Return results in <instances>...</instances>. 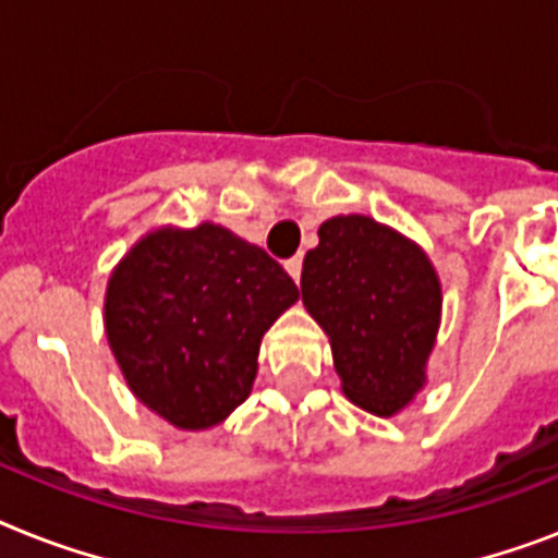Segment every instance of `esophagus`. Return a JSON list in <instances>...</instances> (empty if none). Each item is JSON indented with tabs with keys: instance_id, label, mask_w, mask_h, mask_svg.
<instances>
[{
	"instance_id": "1",
	"label": "esophagus",
	"mask_w": 558,
	"mask_h": 558,
	"mask_svg": "<svg viewBox=\"0 0 558 558\" xmlns=\"http://www.w3.org/2000/svg\"><path fill=\"white\" fill-rule=\"evenodd\" d=\"M287 271L294 278V283H301V271H303V257H289Z\"/></svg>"
}]
</instances>
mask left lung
<instances>
[{"label":"left lung","mask_w":558,"mask_h":558,"mask_svg":"<svg viewBox=\"0 0 558 558\" xmlns=\"http://www.w3.org/2000/svg\"><path fill=\"white\" fill-rule=\"evenodd\" d=\"M303 257L301 294L331 343L343 395L368 414L395 416L425 386L442 312L428 255L368 215L320 223Z\"/></svg>","instance_id":"8db88e82"}]
</instances>
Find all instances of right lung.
<instances>
[{"label": "right lung", "instance_id": "1", "mask_svg": "<svg viewBox=\"0 0 558 558\" xmlns=\"http://www.w3.org/2000/svg\"><path fill=\"white\" fill-rule=\"evenodd\" d=\"M294 301V280L255 243L218 223L161 227L112 269L105 329L130 391L204 430L250 397L260 340Z\"/></svg>", "mask_w": 558, "mask_h": 558}]
</instances>
